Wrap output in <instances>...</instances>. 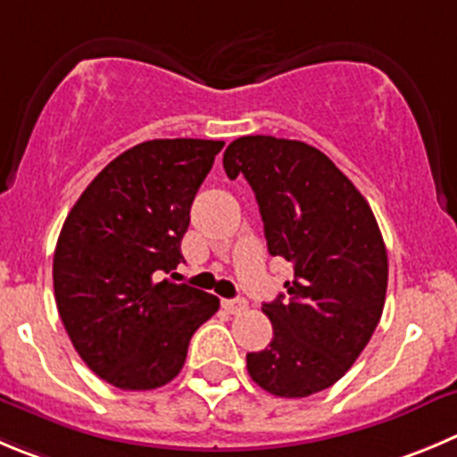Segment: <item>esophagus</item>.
Segmentation results:
<instances>
[{"label":"esophagus","instance_id":"1","mask_svg":"<svg viewBox=\"0 0 457 457\" xmlns=\"http://www.w3.org/2000/svg\"><path fill=\"white\" fill-rule=\"evenodd\" d=\"M223 306L228 313H241V311L248 309V302L241 300V297H237V300H223Z\"/></svg>","mask_w":457,"mask_h":457}]
</instances>
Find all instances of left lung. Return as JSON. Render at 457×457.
<instances>
[{
	"mask_svg": "<svg viewBox=\"0 0 457 457\" xmlns=\"http://www.w3.org/2000/svg\"><path fill=\"white\" fill-rule=\"evenodd\" d=\"M223 166L250 182L268 253L295 270L287 297L263 304L272 340L245 356L248 374L287 399L327 390L361 356L386 304L387 253L372 209L325 153L297 139L238 137Z\"/></svg>",
	"mask_w": 457,
	"mask_h": 457,
	"instance_id": "8db88e82",
	"label": "left lung"
}]
</instances>
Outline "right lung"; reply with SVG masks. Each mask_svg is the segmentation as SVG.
<instances>
[{
  "label": "right lung",
  "mask_w": 457,
  "mask_h": 457,
  "mask_svg": "<svg viewBox=\"0 0 457 457\" xmlns=\"http://www.w3.org/2000/svg\"><path fill=\"white\" fill-rule=\"evenodd\" d=\"M214 139H153L114 157L67 214L54 293L71 345L96 377L155 390L180 374L216 295L164 275L182 262L189 209L223 148Z\"/></svg>",
  "instance_id": "obj_1"
}]
</instances>
